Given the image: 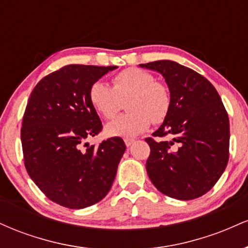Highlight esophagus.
Instances as JSON below:
<instances>
[{"instance_id": "34e87169", "label": "esophagus", "mask_w": 248, "mask_h": 248, "mask_svg": "<svg viewBox=\"0 0 248 248\" xmlns=\"http://www.w3.org/2000/svg\"><path fill=\"white\" fill-rule=\"evenodd\" d=\"M134 142H135V140H134V139H124V143H126L127 147L132 146Z\"/></svg>"}]
</instances>
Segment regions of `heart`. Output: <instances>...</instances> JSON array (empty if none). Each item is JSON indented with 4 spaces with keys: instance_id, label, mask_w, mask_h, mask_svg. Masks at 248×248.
I'll return each mask as SVG.
<instances>
[{
    "instance_id": "heart-1",
    "label": "heart",
    "mask_w": 248,
    "mask_h": 248,
    "mask_svg": "<svg viewBox=\"0 0 248 248\" xmlns=\"http://www.w3.org/2000/svg\"><path fill=\"white\" fill-rule=\"evenodd\" d=\"M88 99L93 108L105 119H112L126 101L128 113L105 126V134L110 138L133 139L146 132L152 121L166 120L171 106V96L166 85L156 81L147 71L129 67L113 78V87L95 81L90 88Z\"/></svg>"
}]
</instances>
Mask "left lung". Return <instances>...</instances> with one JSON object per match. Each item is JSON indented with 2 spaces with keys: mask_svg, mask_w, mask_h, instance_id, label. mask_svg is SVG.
Returning <instances> with one entry per match:
<instances>
[{
  "mask_svg": "<svg viewBox=\"0 0 248 248\" xmlns=\"http://www.w3.org/2000/svg\"><path fill=\"white\" fill-rule=\"evenodd\" d=\"M140 67L162 75L171 96L169 114L153 136L172 139H146L148 176L169 197H201L217 183L229 161L230 121L220 96L206 78L176 62L156 61Z\"/></svg>",
  "mask_w": 248,
  "mask_h": 248,
  "instance_id": "obj_1",
  "label": "left lung"
}]
</instances>
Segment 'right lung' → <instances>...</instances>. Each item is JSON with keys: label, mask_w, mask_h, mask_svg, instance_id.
Listing matches in <instances>:
<instances>
[{"label": "right lung", "mask_w": 248, "mask_h": 248, "mask_svg": "<svg viewBox=\"0 0 248 248\" xmlns=\"http://www.w3.org/2000/svg\"><path fill=\"white\" fill-rule=\"evenodd\" d=\"M115 69L66 65L44 77L31 92L21 129L24 164L41 191L59 205H93L114 182L126 150L124 140L108 139L85 150L81 146L101 130L100 118L88 99L90 88Z\"/></svg>", "instance_id": "obj_1"}]
</instances>
